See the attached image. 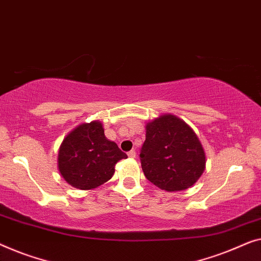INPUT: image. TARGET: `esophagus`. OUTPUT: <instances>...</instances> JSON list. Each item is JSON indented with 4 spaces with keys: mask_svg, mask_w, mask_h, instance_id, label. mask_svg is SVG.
Wrapping results in <instances>:
<instances>
[{
    "mask_svg": "<svg viewBox=\"0 0 261 261\" xmlns=\"http://www.w3.org/2000/svg\"><path fill=\"white\" fill-rule=\"evenodd\" d=\"M127 156H129L130 159H135V157H136V151H135V150H131V151L127 152Z\"/></svg>",
    "mask_w": 261,
    "mask_h": 261,
    "instance_id": "obj_1",
    "label": "esophagus"
}]
</instances>
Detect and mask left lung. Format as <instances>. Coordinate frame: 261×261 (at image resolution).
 I'll list each match as a JSON object with an SVG mask.
<instances>
[{"mask_svg":"<svg viewBox=\"0 0 261 261\" xmlns=\"http://www.w3.org/2000/svg\"><path fill=\"white\" fill-rule=\"evenodd\" d=\"M145 127L139 153L145 177L167 192L192 187L205 168L204 150L194 130L170 113L160 116Z\"/></svg>","mask_w":261,"mask_h":261,"instance_id":"obj_1","label":"left lung"}]
</instances>
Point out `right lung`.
I'll use <instances>...</instances> for the list:
<instances>
[{
    "instance_id": "right-lung-1",
    "label": "right lung",
    "mask_w": 261,
    "mask_h": 261,
    "mask_svg": "<svg viewBox=\"0 0 261 261\" xmlns=\"http://www.w3.org/2000/svg\"><path fill=\"white\" fill-rule=\"evenodd\" d=\"M123 159H127L126 153L105 137L102 124L93 120L66 136L59 149L58 168L68 185L90 190L108 182Z\"/></svg>"
}]
</instances>
